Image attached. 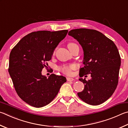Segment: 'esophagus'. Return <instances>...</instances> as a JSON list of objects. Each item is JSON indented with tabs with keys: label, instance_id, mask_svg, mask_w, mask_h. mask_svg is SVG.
Listing matches in <instances>:
<instances>
[{
	"label": "esophagus",
	"instance_id": "esophagus-1",
	"mask_svg": "<svg viewBox=\"0 0 128 128\" xmlns=\"http://www.w3.org/2000/svg\"><path fill=\"white\" fill-rule=\"evenodd\" d=\"M67 80H68V82H72V81H74V79H73V78H67Z\"/></svg>",
	"mask_w": 128,
	"mask_h": 128
}]
</instances>
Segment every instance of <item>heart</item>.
Wrapping results in <instances>:
<instances>
[{
	"instance_id": "b5f03b06",
	"label": "heart",
	"mask_w": 128,
	"mask_h": 128,
	"mask_svg": "<svg viewBox=\"0 0 128 128\" xmlns=\"http://www.w3.org/2000/svg\"><path fill=\"white\" fill-rule=\"evenodd\" d=\"M74 45H75V44L72 43V42H70V43H68V48H70V47L74 46ZM74 68H75V66L74 65L64 66L63 67H61V68H59V70L60 71H61L62 72H63L64 73L66 74L69 75L71 73V70H72V69H74Z\"/></svg>"
}]
</instances>
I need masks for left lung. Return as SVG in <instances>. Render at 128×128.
Masks as SVG:
<instances>
[{"mask_svg":"<svg viewBox=\"0 0 128 128\" xmlns=\"http://www.w3.org/2000/svg\"><path fill=\"white\" fill-rule=\"evenodd\" d=\"M68 35L82 46L84 52L83 68L80 76L90 74L91 79L80 78L84 89L78 96L90 105H98L113 94L117 87L121 58L117 46L111 40L100 31L87 28L71 30Z\"/></svg>","mask_w":128,"mask_h":128,"instance_id":"left-lung-1","label":"left lung"}]
</instances>
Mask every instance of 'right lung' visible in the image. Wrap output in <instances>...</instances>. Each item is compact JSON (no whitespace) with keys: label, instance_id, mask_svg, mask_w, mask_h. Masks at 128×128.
<instances>
[{"label":"right lung","instance_id":"obj_1","mask_svg":"<svg viewBox=\"0 0 128 128\" xmlns=\"http://www.w3.org/2000/svg\"><path fill=\"white\" fill-rule=\"evenodd\" d=\"M68 32V30L32 32L11 50L9 74L17 94L30 106L39 108L49 104L66 82L65 77L53 74L47 78L42 71Z\"/></svg>","mask_w":128,"mask_h":128}]
</instances>
